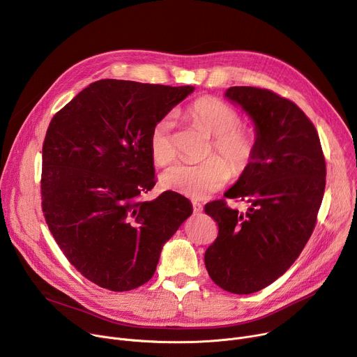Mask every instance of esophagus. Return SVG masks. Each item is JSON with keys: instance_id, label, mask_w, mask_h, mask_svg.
Segmentation results:
<instances>
[{"instance_id": "1", "label": "esophagus", "mask_w": 357, "mask_h": 357, "mask_svg": "<svg viewBox=\"0 0 357 357\" xmlns=\"http://www.w3.org/2000/svg\"><path fill=\"white\" fill-rule=\"evenodd\" d=\"M192 208H194V212H195V213L202 212V205H201L199 202H192Z\"/></svg>"}]
</instances>
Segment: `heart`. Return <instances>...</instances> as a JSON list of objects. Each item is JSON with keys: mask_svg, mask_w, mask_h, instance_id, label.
<instances>
[{"mask_svg": "<svg viewBox=\"0 0 357 357\" xmlns=\"http://www.w3.org/2000/svg\"><path fill=\"white\" fill-rule=\"evenodd\" d=\"M185 116L213 136L208 151L211 158L199 163H176L162 174L160 185L185 197L204 199L220 191L229 181L231 171L234 175H243L250 168L257 156L258 135L254 128L241 125L238 110L213 96L195 99L185 109ZM149 152L158 166H166L175 159L169 117H162L153 125L149 135Z\"/></svg>", "mask_w": 357, "mask_h": 357, "instance_id": "b5f03b06", "label": "heart"}]
</instances>
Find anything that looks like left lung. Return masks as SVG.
<instances>
[{
    "label": "left lung",
    "mask_w": 357,
    "mask_h": 357,
    "mask_svg": "<svg viewBox=\"0 0 357 357\" xmlns=\"http://www.w3.org/2000/svg\"><path fill=\"white\" fill-rule=\"evenodd\" d=\"M225 96L254 121L258 151L250 168L225 192L247 201V212L225 199L205 205L218 236L205 251L212 281L234 294L263 290L286 273L316 227L326 186L319 133L291 100L259 87H229Z\"/></svg>",
    "instance_id": "8db88e82"
}]
</instances>
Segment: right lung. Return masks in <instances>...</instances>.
Listing matches in <instances>:
<instances>
[{
    "label": "right lung",
    "instance_id": "1",
    "mask_svg": "<svg viewBox=\"0 0 357 357\" xmlns=\"http://www.w3.org/2000/svg\"><path fill=\"white\" fill-rule=\"evenodd\" d=\"M192 91L105 79L52 119L43 144V213L68 263L99 287L129 291L148 282L163 244L192 213L172 191L139 199L156 183L151 130Z\"/></svg>",
    "mask_w": 357,
    "mask_h": 357
}]
</instances>
